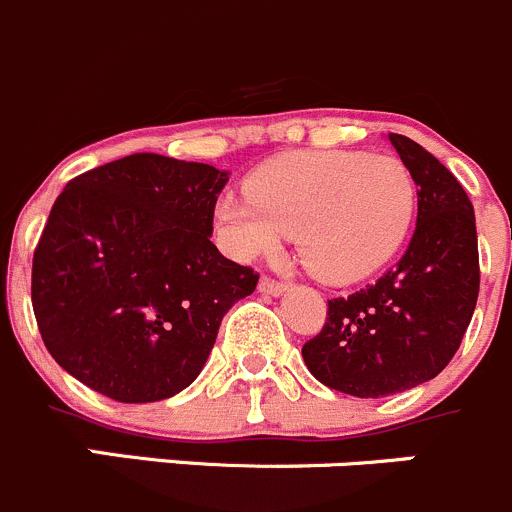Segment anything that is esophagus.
I'll return each mask as SVG.
<instances>
[{
  "label": "esophagus",
  "instance_id": "1",
  "mask_svg": "<svg viewBox=\"0 0 512 512\" xmlns=\"http://www.w3.org/2000/svg\"><path fill=\"white\" fill-rule=\"evenodd\" d=\"M285 289H287L285 282L275 280V277H267V275L260 277V292L272 294V297H277V294H282V292H285Z\"/></svg>",
  "mask_w": 512,
  "mask_h": 512
}]
</instances>
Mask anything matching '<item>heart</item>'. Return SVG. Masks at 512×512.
<instances>
[{
  "instance_id": "b5f03b06",
  "label": "heart",
  "mask_w": 512,
  "mask_h": 512,
  "mask_svg": "<svg viewBox=\"0 0 512 512\" xmlns=\"http://www.w3.org/2000/svg\"><path fill=\"white\" fill-rule=\"evenodd\" d=\"M416 213L409 168L391 156L289 153L257 168L247 195H227L215 225L235 255L272 252L294 232L299 257L322 280L352 285L404 245Z\"/></svg>"
}]
</instances>
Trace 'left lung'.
I'll return each mask as SVG.
<instances>
[{
	"instance_id": "obj_1",
	"label": "left lung",
	"mask_w": 512,
	"mask_h": 512,
	"mask_svg": "<svg viewBox=\"0 0 512 512\" xmlns=\"http://www.w3.org/2000/svg\"><path fill=\"white\" fill-rule=\"evenodd\" d=\"M416 183V230L394 270L329 299L322 332L302 347L314 379L359 399L399 394L441 374L476 309V215L456 175L416 141L389 133Z\"/></svg>"
}]
</instances>
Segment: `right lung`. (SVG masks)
<instances>
[{
    "label": "right lung",
    "mask_w": 512,
    "mask_h": 512,
    "mask_svg": "<svg viewBox=\"0 0 512 512\" xmlns=\"http://www.w3.org/2000/svg\"><path fill=\"white\" fill-rule=\"evenodd\" d=\"M227 173L133 153L69 180L32 262V307L61 369L121 404L175 396L208 361L252 267L210 242Z\"/></svg>",
    "instance_id": "1"
}]
</instances>
